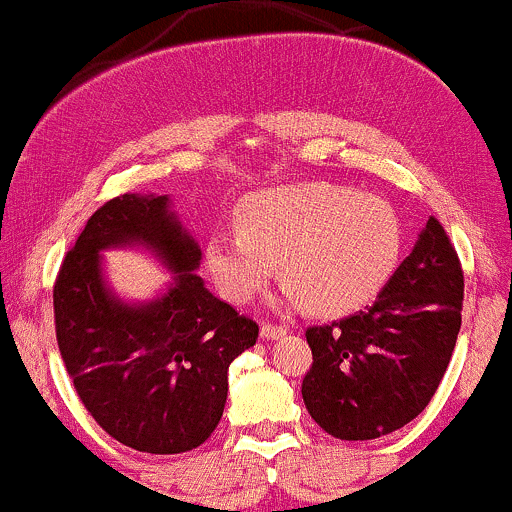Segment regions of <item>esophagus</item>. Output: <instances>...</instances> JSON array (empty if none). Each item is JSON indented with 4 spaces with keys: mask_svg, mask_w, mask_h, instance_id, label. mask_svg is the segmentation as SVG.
<instances>
[{
    "mask_svg": "<svg viewBox=\"0 0 512 512\" xmlns=\"http://www.w3.org/2000/svg\"><path fill=\"white\" fill-rule=\"evenodd\" d=\"M260 334H262V339H279V337H284V334H286V327L272 325V322H264Z\"/></svg>",
    "mask_w": 512,
    "mask_h": 512,
    "instance_id": "obj_1",
    "label": "esophagus"
}]
</instances>
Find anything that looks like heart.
<instances>
[{
	"mask_svg": "<svg viewBox=\"0 0 512 512\" xmlns=\"http://www.w3.org/2000/svg\"><path fill=\"white\" fill-rule=\"evenodd\" d=\"M238 233H214L204 257L223 296L250 303L276 274L279 303L346 315L385 289L402 255V221L375 195L332 182L279 185L240 199Z\"/></svg>",
	"mask_w": 512,
	"mask_h": 512,
	"instance_id": "1",
	"label": "heart"
}]
</instances>
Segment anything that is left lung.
<instances>
[{
  "label": "left lung",
  "mask_w": 512,
  "mask_h": 512,
  "mask_svg": "<svg viewBox=\"0 0 512 512\" xmlns=\"http://www.w3.org/2000/svg\"><path fill=\"white\" fill-rule=\"evenodd\" d=\"M464 276L448 233L433 219L366 310L305 332L313 366L305 409L339 440H373L426 409L462 325Z\"/></svg>",
  "instance_id": "1"
}]
</instances>
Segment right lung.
I'll list each match as a JSON object with an SVG mask.
<instances>
[{"instance_id": "add662e5", "label": "right lung", "mask_w": 512, "mask_h": 512, "mask_svg": "<svg viewBox=\"0 0 512 512\" xmlns=\"http://www.w3.org/2000/svg\"><path fill=\"white\" fill-rule=\"evenodd\" d=\"M170 195H122L86 223L57 274V344L76 395L117 443L151 455L202 445L219 426L228 366L260 327L197 274L202 250ZM144 249L174 274L149 302H125L104 279L105 249Z\"/></svg>"}]
</instances>
